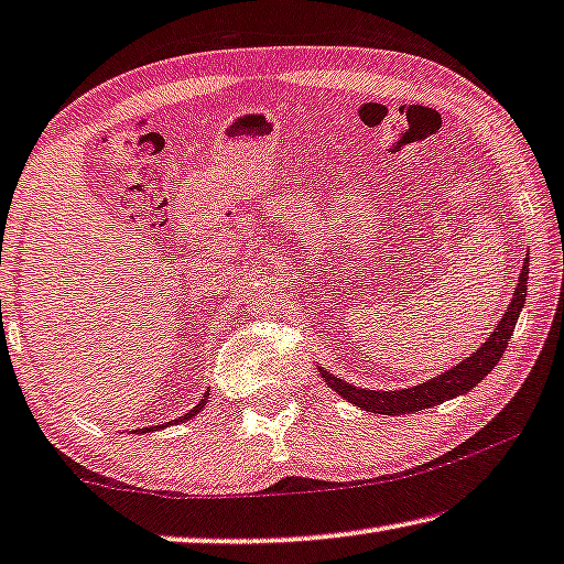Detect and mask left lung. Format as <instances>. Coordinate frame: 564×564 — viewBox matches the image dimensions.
I'll return each instance as SVG.
<instances>
[{
	"instance_id": "obj_1",
	"label": "left lung",
	"mask_w": 564,
	"mask_h": 564,
	"mask_svg": "<svg viewBox=\"0 0 564 564\" xmlns=\"http://www.w3.org/2000/svg\"><path fill=\"white\" fill-rule=\"evenodd\" d=\"M527 276H530V264L522 267L519 284L512 294V302H509V307L505 312V317L499 319V325L494 327L489 340L484 343L479 350L471 352L469 358L458 362V366L426 380V383L403 388V391H366V388L345 383V380H340L323 368H319V376H323L325 383L330 386L333 391H337V395H343L345 401L355 403L362 411L380 413V415H403V413L423 411V409H431V405L448 401V398H456L466 391H471L479 380L487 378V372L497 366L499 358L507 350L509 337H512L514 325L519 319V312L524 307Z\"/></svg>"
}]
</instances>
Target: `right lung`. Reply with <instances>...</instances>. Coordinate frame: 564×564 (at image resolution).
Here are the masks:
<instances>
[{"mask_svg": "<svg viewBox=\"0 0 564 564\" xmlns=\"http://www.w3.org/2000/svg\"><path fill=\"white\" fill-rule=\"evenodd\" d=\"M206 398H209V393H204V395H202V401H198V403L194 405V409H192V411H188L186 415H178V419H176V423H181V421H188V419H194V415H196L198 411H202V409H204V405H206ZM166 426H171V423H166ZM155 429H163V423H161V426L141 429V433H151V431H155Z\"/></svg>", "mask_w": 564, "mask_h": 564, "instance_id": "obj_1", "label": "right lung"}]
</instances>
